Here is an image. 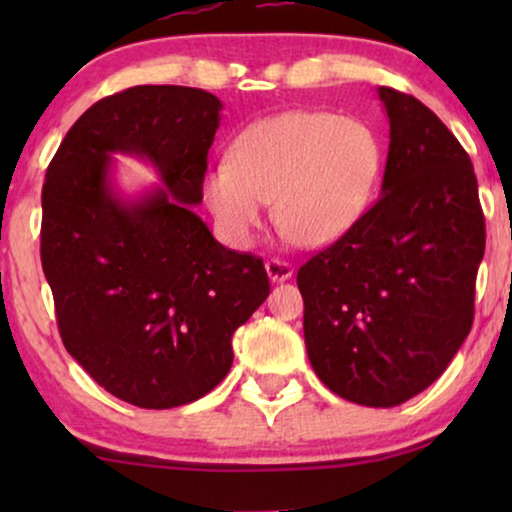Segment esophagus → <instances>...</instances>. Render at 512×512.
Segmentation results:
<instances>
[{
	"label": "esophagus",
	"mask_w": 512,
	"mask_h": 512,
	"mask_svg": "<svg viewBox=\"0 0 512 512\" xmlns=\"http://www.w3.org/2000/svg\"><path fill=\"white\" fill-rule=\"evenodd\" d=\"M265 272H268L270 282H286V279H291L293 268L286 261H279V258H270V261L265 263Z\"/></svg>",
	"instance_id": "obj_1"
}]
</instances>
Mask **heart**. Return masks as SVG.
Wrapping results in <instances>:
<instances>
[{"label": "heart", "instance_id": "b5f03b06", "mask_svg": "<svg viewBox=\"0 0 512 512\" xmlns=\"http://www.w3.org/2000/svg\"><path fill=\"white\" fill-rule=\"evenodd\" d=\"M380 170V139L366 123L296 109L247 125L228 160L207 170L202 198L233 247L254 242L270 198L293 240L324 247L366 214Z\"/></svg>", "mask_w": 512, "mask_h": 512}]
</instances>
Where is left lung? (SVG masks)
Listing matches in <instances>:
<instances>
[{"instance_id":"8db88e82","label":"left lung","mask_w":512,"mask_h":512,"mask_svg":"<svg viewBox=\"0 0 512 512\" xmlns=\"http://www.w3.org/2000/svg\"><path fill=\"white\" fill-rule=\"evenodd\" d=\"M389 118L380 198L298 270L305 347L333 394L394 408L431 387L473 324L485 216L471 158L429 107L377 88Z\"/></svg>"}]
</instances>
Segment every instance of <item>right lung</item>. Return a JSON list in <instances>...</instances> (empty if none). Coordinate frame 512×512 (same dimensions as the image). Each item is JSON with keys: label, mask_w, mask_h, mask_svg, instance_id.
<instances>
[{"label": "right lung", "mask_w": 512, "mask_h": 512, "mask_svg": "<svg viewBox=\"0 0 512 512\" xmlns=\"http://www.w3.org/2000/svg\"><path fill=\"white\" fill-rule=\"evenodd\" d=\"M221 109L200 88H128L69 128L46 172L41 265L62 342L137 408L209 394L233 366V333L270 293L261 258L223 247L193 212ZM114 155L149 162L161 184L125 196Z\"/></svg>", "instance_id": "right-lung-1"}]
</instances>
